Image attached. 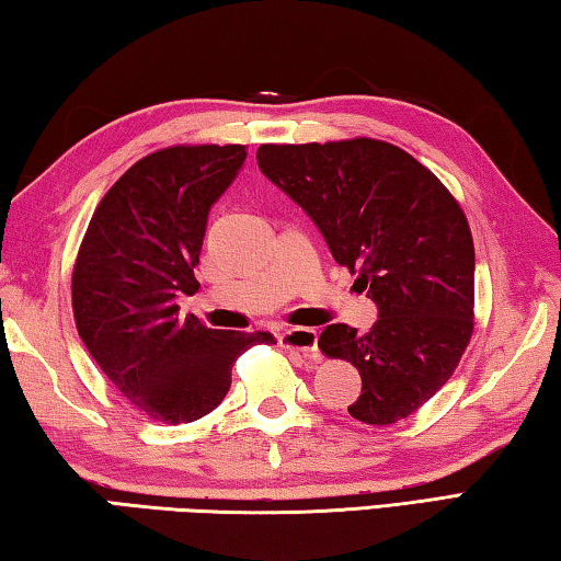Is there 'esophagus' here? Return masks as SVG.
<instances>
[{
    "label": "esophagus",
    "mask_w": 561,
    "mask_h": 561,
    "mask_svg": "<svg viewBox=\"0 0 561 561\" xmlns=\"http://www.w3.org/2000/svg\"><path fill=\"white\" fill-rule=\"evenodd\" d=\"M279 346L287 351H299L304 358L317 360L319 358V348H317V331L307 329V327H294L287 329L279 336Z\"/></svg>",
    "instance_id": "esophagus-1"
}]
</instances>
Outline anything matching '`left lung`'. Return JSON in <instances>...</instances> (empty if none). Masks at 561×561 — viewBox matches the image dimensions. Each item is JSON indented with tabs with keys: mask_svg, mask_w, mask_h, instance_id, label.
Wrapping results in <instances>:
<instances>
[{
	"mask_svg": "<svg viewBox=\"0 0 561 561\" xmlns=\"http://www.w3.org/2000/svg\"><path fill=\"white\" fill-rule=\"evenodd\" d=\"M257 163L378 307L364 336L348 324L319 336L321 354L360 374L348 413L368 425L413 415L448 383L474 327V244L460 203L411 153L376 138L264 144Z\"/></svg>",
	"mask_w": 561,
	"mask_h": 561,
	"instance_id": "1",
	"label": "left lung"
}]
</instances>
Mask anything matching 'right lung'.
Segmentation results:
<instances>
[{
	"instance_id": "right-lung-1",
	"label": "right lung",
	"mask_w": 561,
	"mask_h": 561,
	"mask_svg": "<svg viewBox=\"0 0 561 561\" xmlns=\"http://www.w3.org/2000/svg\"><path fill=\"white\" fill-rule=\"evenodd\" d=\"M244 146H170L140 158L93 210L71 272L79 336L121 396L160 423H193L222 403L232 364L267 331L180 319L210 207L232 185Z\"/></svg>"
}]
</instances>
